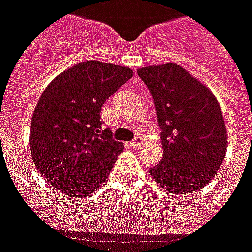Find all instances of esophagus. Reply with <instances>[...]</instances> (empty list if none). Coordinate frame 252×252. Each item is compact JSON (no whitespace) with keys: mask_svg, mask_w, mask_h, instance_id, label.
I'll return each instance as SVG.
<instances>
[{"mask_svg":"<svg viewBox=\"0 0 252 252\" xmlns=\"http://www.w3.org/2000/svg\"><path fill=\"white\" fill-rule=\"evenodd\" d=\"M141 144H143V139H141L140 136H138V138H135L134 140L131 141L130 147L131 148H139Z\"/></svg>","mask_w":252,"mask_h":252,"instance_id":"obj_1","label":"esophagus"}]
</instances>
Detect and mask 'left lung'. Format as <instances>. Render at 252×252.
Returning <instances> with one entry per match:
<instances>
[{
  "label": "left lung",
  "mask_w": 252,
  "mask_h": 252,
  "mask_svg": "<svg viewBox=\"0 0 252 252\" xmlns=\"http://www.w3.org/2000/svg\"><path fill=\"white\" fill-rule=\"evenodd\" d=\"M155 103L163 158L152 179L172 194L201 189L226 155V128L213 91L175 63L139 68Z\"/></svg>",
  "instance_id": "1"
}]
</instances>
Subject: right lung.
Returning a JSON list of instances; mask_svg holds the SVG:
<instances>
[{
  "label": "right lung",
  "mask_w": 252,
  "mask_h": 252,
  "mask_svg": "<svg viewBox=\"0 0 252 252\" xmlns=\"http://www.w3.org/2000/svg\"><path fill=\"white\" fill-rule=\"evenodd\" d=\"M132 74L87 60L56 76L38 99L29 132L33 163L64 196L86 197L113 168L124 144L101 127V107Z\"/></svg>",
  "instance_id": "right-lung-1"
}]
</instances>
